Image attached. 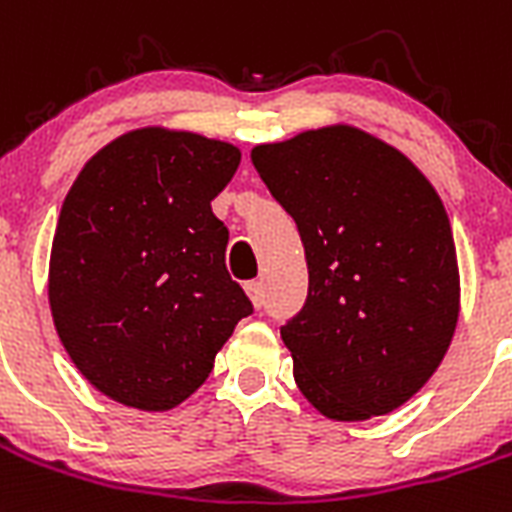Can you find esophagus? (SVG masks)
<instances>
[{"label": "esophagus", "mask_w": 512, "mask_h": 512, "mask_svg": "<svg viewBox=\"0 0 512 512\" xmlns=\"http://www.w3.org/2000/svg\"><path fill=\"white\" fill-rule=\"evenodd\" d=\"M244 291H247V296H250L252 306H255V309H260L262 306V283L260 281L244 283Z\"/></svg>", "instance_id": "1"}]
</instances>
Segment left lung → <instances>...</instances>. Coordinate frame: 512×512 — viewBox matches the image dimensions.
<instances>
[{
    "label": "left lung",
    "instance_id": "obj_1",
    "mask_svg": "<svg viewBox=\"0 0 512 512\" xmlns=\"http://www.w3.org/2000/svg\"><path fill=\"white\" fill-rule=\"evenodd\" d=\"M299 226L304 309L281 327L293 379L337 422L389 415L441 366L459 322V262L443 201L402 151L355 126L252 149Z\"/></svg>",
    "mask_w": 512,
    "mask_h": 512
}]
</instances>
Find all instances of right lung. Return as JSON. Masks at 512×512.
I'll return each instance as SVG.
<instances>
[{
	"label": "right lung",
	"instance_id": "right-lung-1",
	"mask_svg": "<svg viewBox=\"0 0 512 512\" xmlns=\"http://www.w3.org/2000/svg\"><path fill=\"white\" fill-rule=\"evenodd\" d=\"M239 159L226 141L146 126L102 146L66 193L48 304L71 363L105 397L172 410L252 314L211 211Z\"/></svg>",
	"mask_w": 512,
	"mask_h": 512
}]
</instances>
